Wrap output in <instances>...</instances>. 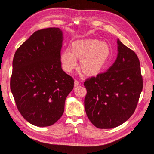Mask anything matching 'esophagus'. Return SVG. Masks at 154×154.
Masks as SVG:
<instances>
[{"mask_svg": "<svg viewBox=\"0 0 154 154\" xmlns=\"http://www.w3.org/2000/svg\"><path fill=\"white\" fill-rule=\"evenodd\" d=\"M79 85H80V82L77 80H75V81H74V87H78V86H79Z\"/></svg>", "mask_w": 154, "mask_h": 154, "instance_id": "esophagus-1", "label": "esophagus"}]
</instances>
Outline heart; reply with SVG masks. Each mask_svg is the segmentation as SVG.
I'll return each mask as SVG.
<instances>
[{
	"mask_svg": "<svg viewBox=\"0 0 154 154\" xmlns=\"http://www.w3.org/2000/svg\"><path fill=\"white\" fill-rule=\"evenodd\" d=\"M111 55L110 48L106 42L97 39H84L74 42L71 51L66 49L61 56L63 69L71 72L77 66L80 59V66L84 73L95 75L100 72L108 63Z\"/></svg>",
	"mask_w": 154,
	"mask_h": 154,
	"instance_id": "obj_1",
	"label": "heart"
}]
</instances>
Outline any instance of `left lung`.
I'll list each match as a JSON object with an SVG mask.
<instances>
[{
	"mask_svg": "<svg viewBox=\"0 0 154 154\" xmlns=\"http://www.w3.org/2000/svg\"><path fill=\"white\" fill-rule=\"evenodd\" d=\"M117 43L114 64L84 82L86 114L99 129H112L126 122L136 109L143 87L137 55L119 39Z\"/></svg>",
	"mask_w": 154,
	"mask_h": 154,
	"instance_id": "obj_1",
	"label": "left lung"
}]
</instances>
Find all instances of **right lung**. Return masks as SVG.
Wrapping results in <instances>:
<instances>
[{
    "label": "right lung",
    "instance_id": "1",
    "mask_svg": "<svg viewBox=\"0 0 154 154\" xmlns=\"http://www.w3.org/2000/svg\"><path fill=\"white\" fill-rule=\"evenodd\" d=\"M63 32L51 27L34 32L15 53L10 89L19 112L31 124L47 127L64 112L73 78L61 68Z\"/></svg>",
    "mask_w": 154,
    "mask_h": 154
}]
</instances>
